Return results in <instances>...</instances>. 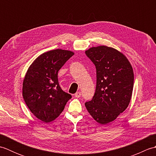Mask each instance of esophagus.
<instances>
[{
  "mask_svg": "<svg viewBox=\"0 0 156 156\" xmlns=\"http://www.w3.org/2000/svg\"><path fill=\"white\" fill-rule=\"evenodd\" d=\"M81 94H81V92H77L74 94V96H75V97H76V98H79V97H81Z\"/></svg>",
  "mask_w": 156,
  "mask_h": 156,
  "instance_id": "34e87169",
  "label": "esophagus"
}]
</instances>
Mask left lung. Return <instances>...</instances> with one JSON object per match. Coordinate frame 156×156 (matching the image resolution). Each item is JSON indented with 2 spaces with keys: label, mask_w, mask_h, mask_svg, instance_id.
<instances>
[{
  "label": "left lung",
  "mask_w": 156,
  "mask_h": 156,
  "mask_svg": "<svg viewBox=\"0 0 156 156\" xmlns=\"http://www.w3.org/2000/svg\"><path fill=\"white\" fill-rule=\"evenodd\" d=\"M97 69V86L93 98L85 102L94 120L105 125L115 120L127 108L133 88L134 74L125 56L105 45L85 51Z\"/></svg>",
  "instance_id": "1"
}]
</instances>
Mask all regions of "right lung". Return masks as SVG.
Returning <instances> with one entry per match:
<instances>
[{"instance_id": "add662e5", "label": "right lung", "mask_w": 156, "mask_h": 156, "mask_svg": "<svg viewBox=\"0 0 156 156\" xmlns=\"http://www.w3.org/2000/svg\"><path fill=\"white\" fill-rule=\"evenodd\" d=\"M74 52L57 49L44 53L29 66L23 82V97L39 120L49 122L64 111L71 94L62 90L58 73Z\"/></svg>"}]
</instances>
